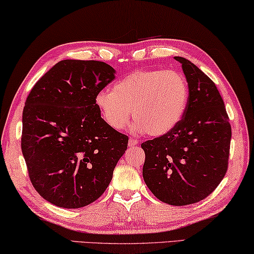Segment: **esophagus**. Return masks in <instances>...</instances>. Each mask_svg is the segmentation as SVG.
<instances>
[{"label":"esophagus","mask_w":254,"mask_h":254,"mask_svg":"<svg viewBox=\"0 0 254 254\" xmlns=\"http://www.w3.org/2000/svg\"><path fill=\"white\" fill-rule=\"evenodd\" d=\"M139 142H138V140H135V139H130L128 140V147H135L136 144H138Z\"/></svg>","instance_id":"1"}]
</instances>
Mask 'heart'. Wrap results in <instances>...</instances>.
<instances>
[{
    "label": "heart",
    "mask_w": 254,
    "mask_h": 254,
    "mask_svg": "<svg viewBox=\"0 0 254 254\" xmlns=\"http://www.w3.org/2000/svg\"><path fill=\"white\" fill-rule=\"evenodd\" d=\"M96 106L113 130L120 131L132 115L133 130L151 136L165 135L182 121L189 102L185 76L174 70L132 72L110 90L96 95Z\"/></svg>",
    "instance_id": "b5f03b06"
}]
</instances>
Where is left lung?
<instances>
[{
  "label": "left lung",
  "mask_w": 254,
  "mask_h": 254,
  "mask_svg": "<svg viewBox=\"0 0 254 254\" xmlns=\"http://www.w3.org/2000/svg\"><path fill=\"white\" fill-rule=\"evenodd\" d=\"M174 59L188 81V107L170 133L141 143L142 175L157 199L187 206L207 198L224 179L232 128L214 81L189 60Z\"/></svg>",
  "instance_id": "obj_1"
}]
</instances>
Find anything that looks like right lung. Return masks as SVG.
Masks as SVG:
<instances>
[{
    "label": "right lung",
    "instance_id": "right-lung-1",
    "mask_svg": "<svg viewBox=\"0 0 254 254\" xmlns=\"http://www.w3.org/2000/svg\"><path fill=\"white\" fill-rule=\"evenodd\" d=\"M105 62L63 60L28 95L21 149L35 190L55 206L76 209L110 185L128 138L108 127L96 95L115 78Z\"/></svg>",
    "mask_w": 254,
    "mask_h": 254
}]
</instances>
